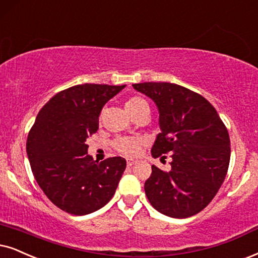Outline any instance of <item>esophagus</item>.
<instances>
[{
    "label": "esophagus",
    "instance_id": "obj_1",
    "mask_svg": "<svg viewBox=\"0 0 258 258\" xmlns=\"http://www.w3.org/2000/svg\"><path fill=\"white\" fill-rule=\"evenodd\" d=\"M136 159H127V167H132L133 164H136Z\"/></svg>",
    "mask_w": 258,
    "mask_h": 258
}]
</instances>
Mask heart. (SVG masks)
Returning a JSON list of instances; mask_svg holds the SVG:
<instances>
[{
    "instance_id": "obj_1",
    "label": "heart",
    "mask_w": 258,
    "mask_h": 258,
    "mask_svg": "<svg viewBox=\"0 0 258 258\" xmlns=\"http://www.w3.org/2000/svg\"><path fill=\"white\" fill-rule=\"evenodd\" d=\"M126 112L132 115L136 112H138L142 108H149L148 102L145 100L140 99V97H131L125 102ZM113 146L116 151L122 153L125 156H135L139 152L140 150V142L138 139L128 138V137H119L113 142Z\"/></svg>"
}]
</instances>
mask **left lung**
Masks as SVG:
<instances>
[{
    "instance_id": "1",
    "label": "left lung",
    "mask_w": 258,
    "mask_h": 258,
    "mask_svg": "<svg viewBox=\"0 0 258 258\" xmlns=\"http://www.w3.org/2000/svg\"><path fill=\"white\" fill-rule=\"evenodd\" d=\"M156 103L158 133L153 158L170 153L171 170L152 165L145 194L164 216L183 219L199 213L213 200L230 164V137L216 108L200 94L167 82L133 84Z\"/></svg>"
}]
</instances>
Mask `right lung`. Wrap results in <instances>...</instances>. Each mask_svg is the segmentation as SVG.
<instances>
[{
    "label": "right lung",
    "instance_id": "obj_1",
    "mask_svg": "<svg viewBox=\"0 0 258 258\" xmlns=\"http://www.w3.org/2000/svg\"><path fill=\"white\" fill-rule=\"evenodd\" d=\"M123 88L86 83L59 91L28 133L26 150L35 180L52 204L68 213H93L115 193L125 158L94 161L86 142L99 130L103 106Z\"/></svg>",
    "mask_w": 258,
    "mask_h": 258
}]
</instances>
